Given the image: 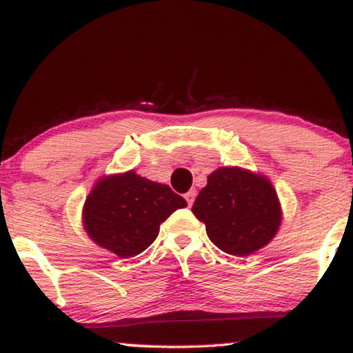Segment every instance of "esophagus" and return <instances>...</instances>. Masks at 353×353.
Instances as JSON below:
<instances>
[{
	"label": "esophagus",
	"instance_id": "esophagus-1",
	"mask_svg": "<svg viewBox=\"0 0 353 353\" xmlns=\"http://www.w3.org/2000/svg\"><path fill=\"white\" fill-rule=\"evenodd\" d=\"M185 199H186V202H188V205H192V202H194V199H196V191L194 190H191V191H188L186 194H185Z\"/></svg>",
	"mask_w": 353,
	"mask_h": 353
}]
</instances>
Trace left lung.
<instances>
[{
  "label": "left lung",
  "mask_w": 353,
  "mask_h": 353,
  "mask_svg": "<svg viewBox=\"0 0 353 353\" xmlns=\"http://www.w3.org/2000/svg\"><path fill=\"white\" fill-rule=\"evenodd\" d=\"M209 239L230 255L244 257L267 245L281 223L276 191L265 176L238 167L210 173L192 204Z\"/></svg>",
  "instance_id": "left-lung-1"
}]
</instances>
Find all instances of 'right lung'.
Masks as SVG:
<instances>
[{
  "mask_svg": "<svg viewBox=\"0 0 353 353\" xmlns=\"http://www.w3.org/2000/svg\"><path fill=\"white\" fill-rule=\"evenodd\" d=\"M183 207L186 201L167 185L130 170L96 183L86 197L83 225L96 244L130 259L146 250L162 221Z\"/></svg>",
  "mask_w": 353,
  "mask_h": 353,
  "instance_id": "right-lung-1",
  "label": "right lung"
}]
</instances>
